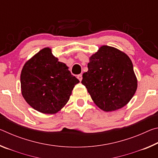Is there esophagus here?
Listing matches in <instances>:
<instances>
[{
  "label": "esophagus",
  "instance_id": "obj_1",
  "mask_svg": "<svg viewBox=\"0 0 158 158\" xmlns=\"http://www.w3.org/2000/svg\"><path fill=\"white\" fill-rule=\"evenodd\" d=\"M77 78H78V79L80 81H81V80H82V75H81V74H79V75H77Z\"/></svg>",
  "mask_w": 158,
  "mask_h": 158
}]
</instances>
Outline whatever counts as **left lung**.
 Wrapping results in <instances>:
<instances>
[{"label": "left lung", "instance_id": "8db88e82", "mask_svg": "<svg viewBox=\"0 0 158 158\" xmlns=\"http://www.w3.org/2000/svg\"><path fill=\"white\" fill-rule=\"evenodd\" d=\"M81 83L93 101L105 111L121 109L137 89V79L129 56L116 48L103 45L89 58Z\"/></svg>", "mask_w": 158, "mask_h": 158}]
</instances>
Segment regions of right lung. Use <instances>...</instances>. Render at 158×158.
Listing matches in <instances>:
<instances>
[{"label":"right lung","instance_id":"1","mask_svg":"<svg viewBox=\"0 0 158 158\" xmlns=\"http://www.w3.org/2000/svg\"><path fill=\"white\" fill-rule=\"evenodd\" d=\"M21 90L29 105L37 111L54 114L59 111L79 81L65 63L58 61L46 47L23 65L21 73Z\"/></svg>","mask_w":158,"mask_h":158}]
</instances>
